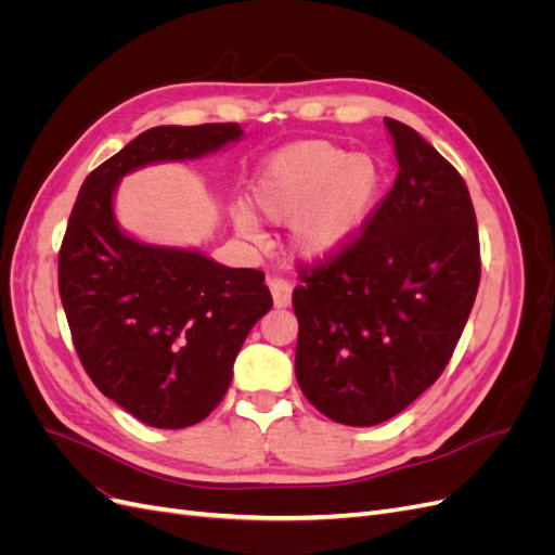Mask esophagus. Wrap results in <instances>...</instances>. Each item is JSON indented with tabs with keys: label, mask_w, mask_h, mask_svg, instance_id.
Masks as SVG:
<instances>
[{
	"label": "esophagus",
	"mask_w": 555,
	"mask_h": 555,
	"mask_svg": "<svg viewBox=\"0 0 555 555\" xmlns=\"http://www.w3.org/2000/svg\"><path fill=\"white\" fill-rule=\"evenodd\" d=\"M268 289H271V294H273L275 308H287L292 304L294 284L289 280H284L282 275H271L268 278Z\"/></svg>",
	"instance_id": "esophagus-1"
}]
</instances>
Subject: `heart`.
<instances>
[{
	"mask_svg": "<svg viewBox=\"0 0 555 555\" xmlns=\"http://www.w3.org/2000/svg\"><path fill=\"white\" fill-rule=\"evenodd\" d=\"M382 173L373 157L351 155L338 143L304 141L268 159L251 184L249 201L271 222H289L294 245L310 259L345 247L371 215ZM236 227L257 238V222L241 212Z\"/></svg>",
	"mask_w": 555,
	"mask_h": 555,
	"instance_id": "b5f03b06",
	"label": "heart"
}]
</instances>
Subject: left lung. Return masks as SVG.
<instances>
[{"label":"left lung","mask_w":555,"mask_h":555,"mask_svg":"<svg viewBox=\"0 0 555 555\" xmlns=\"http://www.w3.org/2000/svg\"><path fill=\"white\" fill-rule=\"evenodd\" d=\"M398 176L351 241L298 266L296 379L328 418L375 426L442 375L475 306L481 255L461 173L393 117Z\"/></svg>","instance_id":"1"}]
</instances>
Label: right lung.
Masks as SVG:
<instances>
[{"instance_id": "1", "label": "right lung", "mask_w": 555, "mask_h": 555, "mask_svg": "<svg viewBox=\"0 0 555 555\" xmlns=\"http://www.w3.org/2000/svg\"><path fill=\"white\" fill-rule=\"evenodd\" d=\"M236 122L153 127L86 178L66 224L57 284L76 354L104 396L155 428L220 405L233 361L273 306L259 268L141 245L117 229L113 192L150 162L192 159L241 137Z\"/></svg>"}]
</instances>
